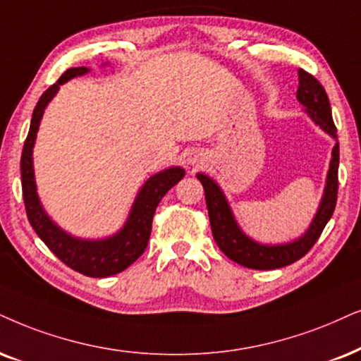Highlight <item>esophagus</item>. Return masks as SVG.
Wrapping results in <instances>:
<instances>
[{
  "mask_svg": "<svg viewBox=\"0 0 361 361\" xmlns=\"http://www.w3.org/2000/svg\"><path fill=\"white\" fill-rule=\"evenodd\" d=\"M190 161H191V163H193V165H195V163H196V161H198V159H196V157H195V158H191V159H190Z\"/></svg>",
  "mask_w": 361,
  "mask_h": 361,
  "instance_id": "obj_1",
  "label": "esophagus"
}]
</instances>
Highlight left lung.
I'll return each instance as SVG.
<instances>
[{
  "label": "left lung",
  "mask_w": 361,
  "mask_h": 361,
  "mask_svg": "<svg viewBox=\"0 0 361 361\" xmlns=\"http://www.w3.org/2000/svg\"><path fill=\"white\" fill-rule=\"evenodd\" d=\"M300 86L296 91L298 102L307 106V113L312 120L326 131L328 135L336 140V126L331 118V108L328 102L326 91L320 81L310 75L308 71L298 70ZM338 163H340V147L338 141L333 147L330 170H328L325 195L322 198V204L318 208L317 216L313 218L312 225L302 238L291 243L264 246L257 241L250 240L243 231L236 225L233 213H231L228 202L223 196L220 186H218L212 178L203 173H198V180L202 181L204 188V200H207L209 225H212L213 238L216 241L218 248L226 255L228 258L233 259L241 267L253 268V270H275V268L286 267L298 262L303 258L312 246L320 238L323 228L330 221L333 212L336 207V198H338Z\"/></svg>",
  "instance_id": "1"
}]
</instances>
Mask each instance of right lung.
<instances>
[{
  "instance_id": "add662e5",
  "label": "right lung",
  "mask_w": 361,
  "mask_h": 361,
  "mask_svg": "<svg viewBox=\"0 0 361 361\" xmlns=\"http://www.w3.org/2000/svg\"><path fill=\"white\" fill-rule=\"evenodd\" d=\"M85 73H88L86 66L66 70L59 76L56 83L49 86L41 94L39 102L36 103L28 136H26L21 153V188L30 225L33 226L36 235L44 241V245L71 270L85 276L104 278L126 270L147 250L158 203L185 176V171L183 168L178 166L168 168V170L159 171L149 178L136 196L126 225L121 228L120 233L111 236V238L97 241L73 238L61 228L54 225L48 218V214L44 213V209L41 208L38 195H36L31 154H33V145L36 133H38L41 116H43L47 104L58 93L59 85L66 83L68 80L75 78V76L85 75Z\"/></svg>"
}]
</instances>
